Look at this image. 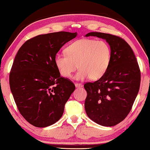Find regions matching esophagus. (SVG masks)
<instances>
[{"label": "esophagus", "mask_w": 150, "mask_h": 150, "mask_svg": "<svg viewBox=\"0 0 150 150\" xmlns=\"http://www.w3.org/2000/svg\"><path fill=\"white\" fill-rule=\"evenodd\" d=\"M76 88H81L83 87V85L81 84V83H75V84Z\"/></svg>", "instance_id": "obj_1"}]
</instances>
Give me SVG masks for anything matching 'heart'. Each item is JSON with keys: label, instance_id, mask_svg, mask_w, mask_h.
Instances as JSON below:
<instances>
[{"label": "heart", "instance_id": "obj_1", "mask_svg": "<svg viewBox=\"0 0 150 150\" xmlns=\"http://www.w3.org/2000/svg\"><path fill=\"white\" fill-rule=\"evenodd\" d=\"M65 52V54L55 55L54 59L59 75L64 78L71 77L78 67L80 69L75 77L76 80L100 79L110 64L111 48L103 40H78L68 45Z\"/></svg>", "mask_w": 150, "mask_h": 150}]
</instances>
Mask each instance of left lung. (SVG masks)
Masks as SVG:
<instances>
[{
    "label": "left lung",
    "instance_id": "obj_1",
    "mask_svg": "<svg viewBox=\"0 0 150 150\" xmlns=\"http://www.w3.org/2000/svg\"><path fill=\"white\" fill-rule=\"evenodd\" d=\"M86 37L105 39L111 48V61L102 78L84 85L85 108L88 118L104 126H115L130 112L139 89L141 74L132 50L125 40L110 34L90 32Z\"/></svg>",
    "mask_w": 150,
    "mask_h": 150
}]
</instances>
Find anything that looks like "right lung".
Returning a JSON list of instances; mask_svg holds the SVG:
<instances>
[{"mask_svg": "<svg viewBox=\"0 0 150 150\" xmlns=\"http://www.w3.org/2000/svg\"><path fill=\"white\" fill-rule=\"evenodd\" d=\"M77 32H58L38 35L22 45L14 58L9 83L18 109L35 127L52 125L62 118L65 103L75 87L61 77L54 57Z\"/></svg>", "mask_w": 150, "mask_h": 150, "instance_id": "1", "label": "right lung"}]
</instances>
